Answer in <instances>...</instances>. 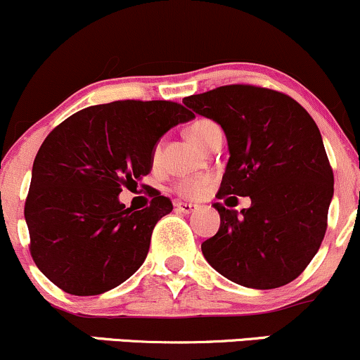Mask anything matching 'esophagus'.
Instances as JSON below:
<instances>
[{
    "label": "esophagus",
    "mask_w": 360,
    "mask_h": 360,
    "mask_svg": "<svg viewBox=\"0 0 360 360\" xmlns=\"http://www.w3.org/2000/svg\"><path fill=\"white\" fill-rule=\"evenodd\" d=\"M176 210L181 212V213H186V215H189V213H193L196 210V205H191V203H184V201H176Z\"/></svg>",
    "instance_id": "obj_1"
}]
</instances>
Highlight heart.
<instances>
[{
    "mask_svg": "<svg viewBox=\"0 0 360 360\" xmlns=\"http://www.w3.org/2000/svg\"><path fill=\"white\" fill-rule=\"evenodd\" d=\"M189 136L195 141L196 145H200L201 148H207L208 143L215 138L219 133H222L220 126L215 121L207 120V117H200L195 120L189 124L188 128ZM162 160V140L157 141L153 145L152 150V165L157 167ZM208 186V177H183V179L176 181L174 183V191L177 195L184 196V198H196L201 193L205 191V188Z\"/></svg>",
    "mask_w": 360,
    "mask_h": 360,
    "instance_id": "b5f03b06",
    "label": "heart"
}]
</instances>
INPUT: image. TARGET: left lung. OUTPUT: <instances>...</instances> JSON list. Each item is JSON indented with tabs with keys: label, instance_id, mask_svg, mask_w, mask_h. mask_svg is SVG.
I'll list each match as a JSON object with an SVG mask.
<instances>
[{
	"label": "left lung",
	"instance_id": "8db88e82",
	"mask_svg": "<svg viewBox=\"0 0 360 360\" xmlns=\"http://www.w3.org/2000/svg\"><path fill=\"white\" fill-rule=\"evenodd\" d=\"M183 102L227 136L231 157L217 198H251L240 215L213 205L220 229L201 244L207 262L251 289L297 278L321 246L333 196V169L314 120L292 97L258 85L217 86Z\"/></svg>",
	"mask_w": 360,
	"mask_h": 360
}]
</instances>
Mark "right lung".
I'll return each instance as SVG.
<instances>
[{"label": "right lung", "mask_w": 360, "mask_h": 360, "mask_svg": "<svg viewBox=\"0 0 360 360\" xmlns=\"http://www.w3.org/2000/svg\"><path fill=\"white\" fill-rule=\"evenodd\" d=\"M191 117L177 102L116 101L78 110L47 135L34 160L25 220L34 263L54 285L97 295L141 266L172 201L152 188L150 207L135 212L117 196L150 172L159 138Z\"/></svg>", "instance_id": "right-lung-1"}]
</instances>
